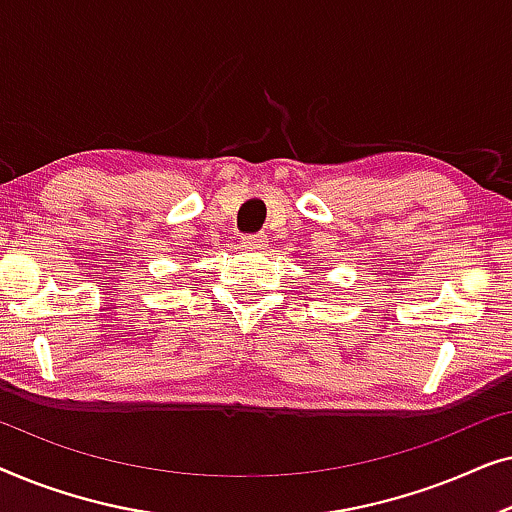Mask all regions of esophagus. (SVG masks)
I'll list each match as a JSON object with an SVG mask.
<instances>
[{
    "label": "esophagus",
    "mask_w": 512,
    "mask_h": 512,
    "mask_svg": "<svg viewBox=\"0 0 512 512\" xmlns=\"http://www.w3.org/2000/svg\"><path fill=\"white\" fill-rule=\"evenodd\" d=\"M240 244L244 249H263L265 247V235H242Z\"/></svg>",
    "instance_id": "34e87169"
}]
</instances>
